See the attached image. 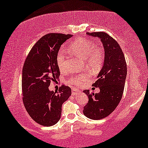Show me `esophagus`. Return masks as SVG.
<instances>
[{
	"mask_svg": "<svg viewBox=\"0 0 148 148\" xmlns=\"http://www.w3.org/2000/svg\"><path fill=\"white\" fill-rule=\"evenodd\" d=\"M79 90H77V89H75V88H73L72 90V94H73V95H76V94H77L78 93L80 92Z\"/></svg>",
	"mask_w": 148,
	"mask_h": 148,
	"instance_id": "esophagus-1",
	"label": "esophagus"
}]
</instances>
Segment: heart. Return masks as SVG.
<instances>
[{
    "instance_id": "1",
    "label": "heart",
    "mask_w": 148,
    "mask_h": 148,
    "mask_svg": "<svg viewBox=\"0 0 148 148\" xmlns=\"http://www.w3.org/2000/svg\"><path fill=\"white\" fill-rule=\"evenodd\" d=\"M69 51L79 58L85 60L87 66L93 70L100 68L103 62V54L101 50L94 43L86 40L75 41L70 46ZM56 62L60 71H64L66 67V60L62 52H59L57 54ZM88 78V74L75 75L72 76L68 82L73 85L83 86Z\"/></svg>"
}]
</instances>
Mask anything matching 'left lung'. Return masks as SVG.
<instances>
[{"label":"left lung","instance_id":"obj_1","mask_svg":"<svg viewBox=\"0 0 148 148\" xmlns=\"http://www.w3.org/2000/svg\"><path fill=\"white\" fill-rule=\"evenodd\" d=\"M86 35L100 38L105 52L103 67L93 84L100 88V92L94 94L89 90L83 91L88 98L84 107V115L91 119L99 120L111 114L121 100L127 67L121 48L114 38L104 32L86 33Z\"/></svg>","mask_w":148,"mask_h":148}]
</instances>
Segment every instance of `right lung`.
<instances>
[{"label": "right lung", "mask_w": 148, "mask_h": 148, "mask_svg": "<svg viewBox=\"0 0 148 148\" xmlns=\"http://www.w3.org/2000/svg\"><path fill=\"white\" fill-rule=\"evenodd\" d=\"M71 35L49 33L41 37L25 59L22 70L24 106L36 123L50 127L59 121L62 104L71 95L69 86L62 85L57 92L48 88L60 75L56 56L61 45Z\"/></svg>", "instance_id": "obj_1"}]
</instances>
